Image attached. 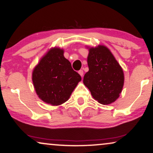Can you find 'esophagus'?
<instances>
[{"instance_id": "obj_1", "label": "esophagus", "mask_w": 153, "mask_h": 153, "mask_svg": "<svg viewBox=\"0 0 153 153\" xmlns=\"http://www.w3.org/2000/svg\"><path fill=\"white\" fill-rule=\"evenodd\" d=\"M78 73L80 75L81 77H82L83 76V74H84V72H83L82 70H80V71H78Z\"/></svg>"}]
</instances>
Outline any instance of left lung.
Listing matches in <instances>:
<instances>
[{"mask_svg":"<svg viewBox=\"0 0 153 153\" xmlns=\"http://www.w3.org/2000/svg\"><path fill=\"white\" fill-rule=\"evenodd\" d=\"M89 71L83 82L91 96L103 105L111 104L120 97L124 85V73L108 48L104 45L89 49Z\"/></svg>","mask_w":153,"mask_h":153,"instance_id":"1","label":"left lung"}]
</instances>
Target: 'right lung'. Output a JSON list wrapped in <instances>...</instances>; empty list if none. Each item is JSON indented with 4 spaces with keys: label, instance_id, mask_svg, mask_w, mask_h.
<instances>
[{
    "label": "right lung",
    "instance_id": "add662e5",
    "mask_svg": "<svg viewBox=\"0 0 153 153\" xmlns=\"http://www.w3.org/2000/svg\"><path fill=\"white\" fill-rule=\"evenodd\" d=\"M32 80L38 97L52 105L68 100L81 76L72 68L64 56V50L50 49L40 60L32 73Z\"/></svg>",
    "mask_w": 153,
    "mask_h": 153
}]
</instances>
